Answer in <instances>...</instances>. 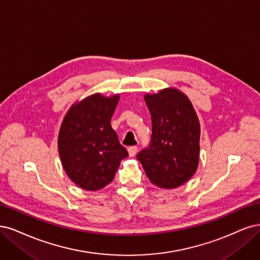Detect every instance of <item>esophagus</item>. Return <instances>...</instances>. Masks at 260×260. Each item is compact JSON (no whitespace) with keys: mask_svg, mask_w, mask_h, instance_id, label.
Masks as SVG:
<instances>
[{"mask_svg":"<svg viewBox=\"0 0 260 260\" xmlns=\"http://www.w3.org/2000/svg\"><path fill=\"white\" fill-rule=\"evenodd\" d=\"M137 151H138V148H137L136 146H132V147L128 148V154H129L131 157L135 156L136 153H137Z\"/></svg>","mask_w":260,"mask_h":260,"instance_id":"obj_1","label":"esophagus"}]
</instances>
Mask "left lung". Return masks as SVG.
Returning a JSON list of instances; mask_svg holds the SVG:
<instances>
[{"instance_id": "left-lung-1", "label": "left lung", "mask_w": 260, "mask_h": 260, "mask_svg": "<svg viewBox=\"0 0 260 260\" xmlns=\"http://www.w3.org/2000/svg\"><path fill=\"white\" fill-rule=\"evenodd\" d=\"M151 114L150 144L137 154L153 185L173 189L194 175L199 164L200 124L187 96L174 88L145 96Z\"/></svg>"}]
</instances>
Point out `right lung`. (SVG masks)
<instances>
[{
	"label": "right lung",
	"instance_id": "right-lung-1",
	"mask_svg": "<svg viewBox=\"0 0 260 260\" xmlns=\"http://www.w3.org/2000/svg\"><path fill=\"white\" fill-rule=\"evenodd\" d=\"M119 98L95 94L72 106L64 116L58 151L67 175L82 189L107 186L128 156L110 124Z\"/></svg>",
	"mask_w": 260,
	"mask_h": 260
}]
</instances>
